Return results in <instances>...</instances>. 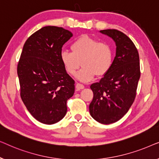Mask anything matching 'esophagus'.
I'll use <instances>...</instances> for the list:
<instances>
[{
	"instance_id": "1",
	"label": "esophagus",
	"mask_w": 159,
	"mask_h": 159,
	"mask_svg": "<svg viewBox=\"0 0 159 159\" xmlns=\"http://www.w3.org/2000/svg\"><path fill=\"white\" fill-rule=\"evenodd\" d=\"M84 86L82 84H80V83L76 84V89H77V90H82V89H84Z\"/></svg>"
}]
</instances>
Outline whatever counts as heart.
I'll list each match as a JSON object with an SVG mask.
<instances>
[{
    "instance_id": "b5f03b06",
    "label": "heart",
    "mask_w": 159,
    "mask_h": 159,
    "mask_svg": "<svg viewBox=\"0 0 159 159\" xmlns=\"http://www.w3.org/2000/svg\"><path fill=\"white\" fill-rule=\"evenodd\" d=\"M70 49L71 53L66 51L61 53V61L65 71L71 76L76 75L81 64L83 67L77 78L82 82L90 81L95 75L103 77L112 66L114 54L108 43L83 35L71 43Z\"/></svg>"
}]
</instances>
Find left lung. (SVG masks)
Wrapping results in <instances>:
<instances>
[{"label":"left lung","mask_w":159,"mask_h":159,"mask_svg":"<svg viewBox=\"0 0 159 159\" xmlns=\"http://www.w3.org/2000/svg\"><path fill=\"white\" fill-rule=\"evenodd\" d=\"M115 41L116 56L109 71L100 82L90 85L93 101L89 106L91 116L103 125L122 118L135 99L140 77L138 49L129 37L114 29L103 30Z\"/></svg>","instance_id":"8db88e82"}]
</instances>
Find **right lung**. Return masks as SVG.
Returning <instances> with one entry per match:
<instances>
[{
  "instance_id": "add662e5",
  "label": "right lung",
  "mask_w": 159,
  "mask_h": 159,
  "mask_svg": "<svg viewBox=\"0 0 159 159\" xmlns=\"http://www.w3.org/2000/svg\"><path fill=\"white\" fill-rule=\"evenodd\" d=\"M72 35L63 27L41 28L26 40L17 65L21 98L32 116L45 125L64 118L67 100L75 93V80L60 58Z\"/></svg>"
}]
</instances>
